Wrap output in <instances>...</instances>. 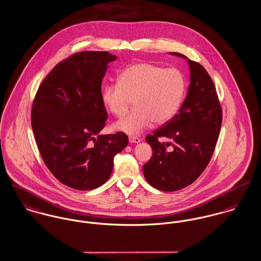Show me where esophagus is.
Returning <instances> with one entry per match:
<instances>
[{
    "label": "esophagus",
    "instance_id": "esophagus-1",
    "mask_svg": "<svg viewBox=\"0 0 261 261\" xmlns=\"http://www.w3.org/2000/svg\"><path fill=\"white\" fill-rule=\"evenodd\" d=\"M140 141V138L135 137V136H130V137H129V142H130V143H139Z\"/></svg>",
    "mask_w": 261,
    "mask_h": 261
}]
</instances>
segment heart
<instances>
[{"mask_svg":"<svg viewBox=\"0 0 261 261\" xmlns=\"http://www.w3.org/2000/svg\"><path fill=\"white\" fill-rule=\"evenodd\" d=\"M186 92V79L179 68H165L150 62H136L126 67L119 82L102 89V100L115 116H124L134 100L136 108L118 121L115 128L136 135L153 121L171 120L180 108Z\"/></svg>","mask_w":261,"mask_h":261,"instance_id":"1","label":"heart"}]
</instances>
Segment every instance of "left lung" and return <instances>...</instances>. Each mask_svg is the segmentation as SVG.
Segmentation results:
<instances>
[{"instance_id":"left-lung-1","label":"left lung","mask_w":261,"mask_h":261,"mask_svg":"<svg viewBox=\"0 0 261 261\" xmlns=\"http://www.w3.org/2000/svg\"><path fill=\"white\" fill-rule=\"evenodd\" d=\"M171 55L187 59L179 53ZM191 82L179 112L146 136L153 149L143 166L146 180L163 192H175L193 184L212 159L219 139L222 110L216 86L199 62L189 60ZM166 137L171 142H160Z\"/></svg>"}]
</instances>
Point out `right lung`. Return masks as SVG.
I'll return each mask as SVG.
<instances>
[{
  "label": "right lung",
  "instance_id": "obj_1",
  "mask_svg": "<svg viewBox=\"0 0 261 261\" xmlns=\"http://www.w3.org/2000/svg\"><path fill=\"white\" fill-rule=\"evenodd\" d=\"M108 51L75 53L59 62L39 86L32 128L40 156L63 185L96 189L110 178L113 159L128 145L123 132L100 135L107 123L101 83Z\"/></svg>",
  "mask_w": 261,
  "mask_h": 261
}]
</instances>
